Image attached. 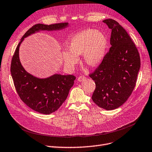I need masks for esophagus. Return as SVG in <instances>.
Instances as JSON below:
<instances>
[{
	"label": "esophagus",
	"instance_id": "1",
	"mask_svg": "<svg viewBox=\"0 0 152 152\" xmlns=\"http://www.w3.org/2000/svg\"><path fill=\"white\" fill-rule=\"evenodd\" d=\"M86 80V77H84V76H80L78 78V80L79 81V82H83V81H84V80Z\"/></svg>",
	"mask_w": 152,
	"mask_h": 152
}]
</instances>
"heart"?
Segmentation results:
<instances>
[{
	"instance_id": "obj_1",
	"label": "heart",
	"mask_w": 152,
	"mask_h": 152,
	"mask_svg": "<svg viewBox=\"0 0 152 152\" xmlns=\"http://www.w3.org/2000/svg\"><path fill=\"white\" fill-rule=\"evenodd\" d=\"M108 47V39L104 33L94 29H87L74 35L67 42V51L62 53L65 65L72 68L78 62V56L83 54L84 64L94 67L104 60Z\"/></svg>"
}]
</instances>
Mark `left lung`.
I'll return each mask as SVG.
<instances>
[{"label": "left lung", "mask_w": 152, "mask_h": 152, "mask_svg": "<svg viewBox=\"0 0 152 152\" xmlns=\"http://www.w3.org/2000/svg\"><path fill=\"white\" fill-rule=\"evenodd\" d=\"M103 22L112 29L109 52L90 77L96 88L92 96L99 107L111 110L122 105L134 89L140 68V58L129 35L113 19Z\"/></svg>", "instance_id": "left-lung-1"}]
</instances>
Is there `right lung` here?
<instances>
[{
	"instance_id": "right-lung-1",
	"label": "right lung",
	"mask_w": 152,
	"mask_h": 152,
	"mask_svg": "<svg viewBox=\"0 0 152 152\" xmlns=\"http://www.w3.org/2000/svg\"><path fill=\"white\" fill-rule=\"evenodd\" d=\"M68 26V22L51 25L36 24L23 35L12 59L11 75L17 94L28 107L42 114H50L58 110L67 98L76 77L56 74L40 78L31 75L24 69L20 61V45L24 39L36 32L60 30Z\"/></svg>"
}]
</instances>
